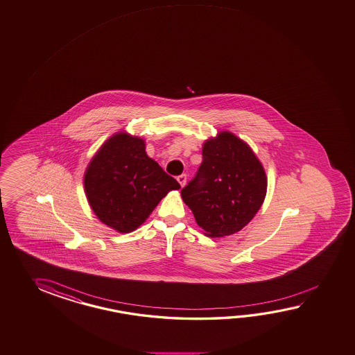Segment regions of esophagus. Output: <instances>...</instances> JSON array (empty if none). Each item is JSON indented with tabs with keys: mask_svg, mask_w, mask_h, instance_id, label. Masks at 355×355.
Listing matches in <instances>:
<instances>
[{
	"mask_svg": "<svg viewBox=\"0 0 355 355\" xmlns=\"http://www.w3.org/2000/svg\"><path fill=\"white\" fill-rule=\"evenodd\" d=\"M187 175L185 174H181L178 176V181H179V184H180L181 187H184L185 184H187Z\"/></svg>",
	"mask_w": 355,
	"mask_h": 355,
	"instance_id": "34e87169",
	"label": "esophagus"
}]
</instances>
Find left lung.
<instances>
[{"label":"left lung","instance_id":"obj_1","mask_svg":"<svg viewBox=\"0 0 355 355\" xmlns=\"http://www.w3.org/2000/svg\"><path fill=\"white\" fill-rule=\"evenodd\" d=\"M266 190L263 166L250 147L223 131L205 141L202 165L181 196L205 234L216 238L245 227L263 204Z\"/></svg>","mask_w":355,"mask_h":355}]
</instances>
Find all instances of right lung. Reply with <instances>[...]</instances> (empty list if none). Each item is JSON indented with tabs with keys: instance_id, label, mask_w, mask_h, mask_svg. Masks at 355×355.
Returning <instances> with one entry per match:
<instances>
[{
	"instance_id": "1",
	"label": "right lung",
	"mask_w": 355,
	"mask_h": 355,
	"mask_svg": "<svg viewBox=\"0 0 355 355\" xmlns=\"http://www.w3.org/2000/svg\"><path fill=\"white\" fill-rule=\"evenodd\" d=\"M87 199L98 219L121 233L139 228L180 184L145 151V141L116 133L99 148L84 175Z\"/></svg>"
}]
</instances>
